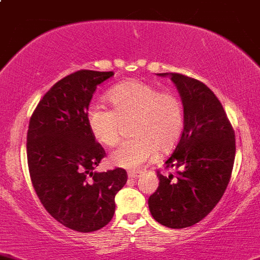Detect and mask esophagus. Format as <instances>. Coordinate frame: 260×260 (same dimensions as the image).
<instances>
[{
	"label": "esophagus",
	"mask_w": 260,
	"mask_h": 260,
	"mask_svg": "<svg viewBox=\"0 0 260 260\" xmlns=\"http://www.w3.org/2000/svg\"><path fill=\"white\" fill-rule=\"evenodd\" d=\"M141 175V171H129V173H127V176H129L130 179H136V178H139V176Z\"/></svg>",
	"instance_id": "obj_1"
}]
</instances>
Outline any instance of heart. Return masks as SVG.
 I'll list each match as a JSON object with an SVG mask.
<instances>
[{"mask_svg":"<svg viewBox=\"0 0 260 260\" xmlns=\"http://www.w3.org/2000/svg\"><path fill=\"white\" fill-rule=\"evenodd\" d=\"M112 109L95 103L87 110L89 129L96 141L106 146L117 141L122 125L130 124L133 139L111 152L115 167L138 169L154 159L157 149L176 145L184 127L183 104L171 92H160L144 81H126L109 91Z\"/></svg>","mask_w":260,"mask_h":260,"instance_id":"heart-1","label":"heart"}]
</instances>
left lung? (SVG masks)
Wrapping results in <instances>:
<instances>
[{
    "mask_svg": "<svg viewBox=\"0 0 260 260\" xmlns=\"http://www.w3.org/2000/svg\"><path fill=\"white\" fill-rule=\"evenodd\" d=\"M169 76L184 106V129L165 161L175 175L157 173L159 186L149 198L152 218L173 229L199 223L223 197L235 157V135L214 92L202 81L181 74Z\"/></svg>",
    "mask_w": 260,
    "mask_h": 260,
    "instance_id": "8db88e82",
    "label": "left lung"
}]
</instances>
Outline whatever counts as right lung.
Instances as JSON below:
<instances>
[{"instance_id": "right-lung-1", "label": "right lung", "mask_w": 260, "mask_h": 260, "mask_svg": "<svg viewBox=\"0 0 260 260\" xmlns=\"http://www.w3.org/2000/svg\"><path fill=\"white\" fill-rule=\"evenodd\" d=\"M114 72L80 70L56 82L30 119L27 164L35 191L52 218L75 232L99 230L115 213V195L127 181L121 168L98 173L105 150L86 114L98 85Z\"/></svg>"}]
</instances>
